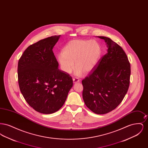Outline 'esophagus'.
Listing matches in <instances>:
<instances>
[{
    "instance_id": "esophagus-1",
    "label": "esophagus",
    "mask_w": 148,
    "mask_h": 148,
    "mask_svg": "<svg viewBox=\"0 0 148 148\" xmlns=\"http://www.w3.org/2000/svg\"><path fill=\"white\" fill-rule=\"evenodd\" d=\"M73 83H77L79 82V80L77 79V77L73 78Z\"/></svg>"
}]
</instances>
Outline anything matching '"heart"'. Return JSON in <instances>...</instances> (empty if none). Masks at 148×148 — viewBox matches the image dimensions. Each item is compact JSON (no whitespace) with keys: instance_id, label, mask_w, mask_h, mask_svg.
I'll list each match as a JSON object with an SVG mask.
<instances>
[{"instance_id":"obj_1","label":"heart","mask_w":148,"mask_h":148,"mask_svg":"<svg viewBox=\"0 0 148 148\" xmlns=\"http://www.w3.org/2000/svg\"><path fill=\"white\" fill-rule=\"evenodd\" d=\"M101 48L94 40H77L68 42L62 50V55L58 59L62 70L70 74L75 68V74L79 76L82 72L88 74L94 69L101 56Z\"/></svg>"}]
</instances>
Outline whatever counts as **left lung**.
Returning <instances> with one entry per match:
<instances>
[{"label": "left lung", "mask_w": 148, "mask_h": 148, "mask_svg": "<svg viewBox=\"0 0 148 148\" xmlns=\"http://www.w3.org/2000/svg\"><path fill=\"white\" fill-rule=\"evenodd\" d=\"M98 37L105 40L108 51L82 80L83 98L92 112L104 114L115 109L125 96L131 70L123 48L109 38Z\"/></svg>", "instance_id": "8db88e82"}]
</instances>
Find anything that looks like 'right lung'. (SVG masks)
<instances>
[{
	"instance_id": "obj_1",
	"label": "right lung",
	"mask_w": 148,
	"mask_h": 148,
	"mask_svg": "<svg viewBox=\"0 0 148 148\" xmlns=\"http://www.w3.org/2000/svg\"><path fill=\"white\" fill-rule=\"evenodd\" d=\"M59 37L52 36L30 45L18 62V77L21 94L29 106L42 114L59 110L73 86L69 74L58 69L53 51Z\"/></svg>"
}]
</instances>
